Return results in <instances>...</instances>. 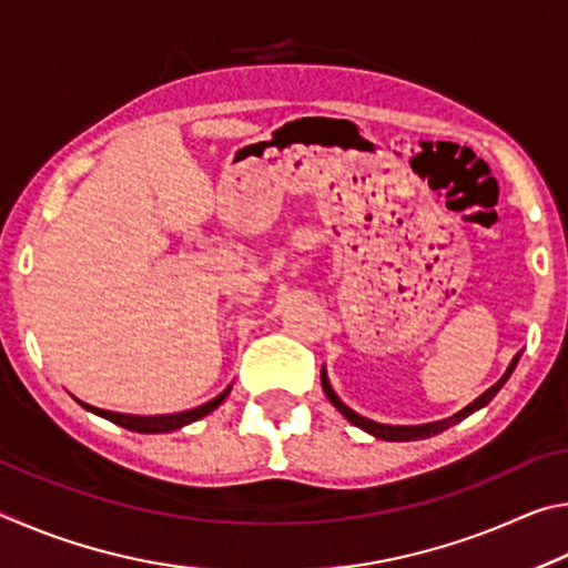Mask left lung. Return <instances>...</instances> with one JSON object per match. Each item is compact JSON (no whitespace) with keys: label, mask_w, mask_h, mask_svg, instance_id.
Masks as SVG:
<instances>
[{"label":"left lung","mask_w":568,"mask_h":568,"mask_svg":"<svg viewBox=\"0 0 568 568\" xmlns=\"http://www.w3.org/2000/svg\"><path fill=\"white\" fill-rule=\"evenodd\" d=\"M518 358H521V353L518 355H514V361L508 363V368H506V373L501 378H498L491 388H488L486 393H480V396L476 398V400H470L466 408H460L458 413H454V416H448V418H444V420H434V423H418V426H390V423H378V420H371V418H365V416H361V413H355L353 408H348L345 406V403L338 398V393L333 390V386H331V381H328V373H325V365L321 368V383H323V390H325V396H328V400L333 403L335 408H338L345 418H348L353 426H358V428H363L365 434H371V436H376V438H381V440H418V438H430V436H436V434H440V430H446V428H450V426H456L458 420H464V418H468L470 413L474 410H478V408H484L488 400H491L498 390L504 388V383L511 378V373H514V368H516V363H518Z\"/></svg>","instance_id":"left-lung-1"}]
</instances>
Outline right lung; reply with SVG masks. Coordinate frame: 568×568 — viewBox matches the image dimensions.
<instances>
[{
    "instance_id": "1",
    "label": "right lung",
    "mask_w": 568,
    "mask_h": 568,
    "mask_svg": "<svg viewBox=\"0 0 568 568\" xmlns=\"http://www.w3.org/2000/svg\"><path fill=\"white\" fill-rule=\"evenodd\" d=\"M230 388H233V386H227L223 393H220V396L203 403V406L182 410V413H162V416H134V413H114V410L94 408V406H90V403H82V400H80V406L84 410L94 413V416L108 418L112 423H118V426H122V428L134 430V434H170V430H178L182 426H187V423L200 420V418H205L207 413H213L220 406V403L227 398Z\"/></svg>"
}]
</instances>
